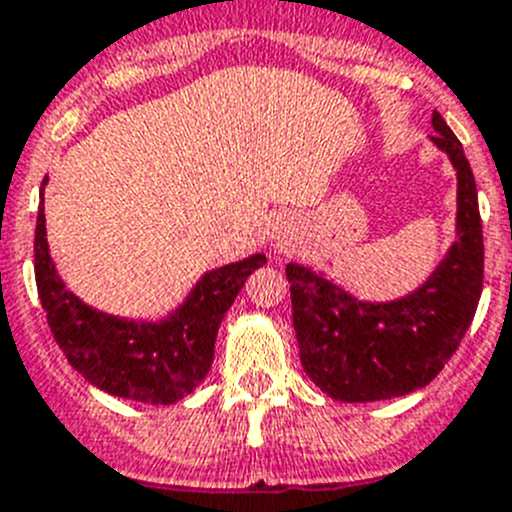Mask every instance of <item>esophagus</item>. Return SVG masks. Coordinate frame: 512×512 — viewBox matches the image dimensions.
I'll list each match as a JSON object with an SVG mask.
<instances>
[{
    "mask_svg": "<svg viewBox=\"0 0 512 512\" xmlns=\"http://www.w3.org/2000/svg\"><path fill=\"white\" fill-rule=\"evenodd\" d=\"M274 238H279V243H276V246H281V243H286V233H284V236H281V231H279V236H274Z\"/></svg>",
    "mask_w": 512,
    "mask_h": 512,
    "instance_id": "obj_1",
    "label": "esophagus"
}]
</instances>
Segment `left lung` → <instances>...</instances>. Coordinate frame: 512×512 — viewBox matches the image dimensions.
I'll list each match as a JSON object with an SVG mask.
<instances>
[{
    "mask_svg": "<svg viewBox=\"0 0 512 512\" xmlns=\"http://www.w3.org/2000/svg\"><path fill=\"white\" fill-rule=\"evenodd\" d=\"M432 143L457 170V241L425 286L392 304L352 299L304 266H286L301 364L342 402L402 397L442 372L483 294L478 188L460 140L432 113Z\"/></svg>",
    "mask_w": 512,
    "mask_h": 512,
    "instance_id": "1",
    "label": "left lung"
}]
</instances>
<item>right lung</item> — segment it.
Here are the masks:
<instances>
[{
	"label": "right lung",
	"mask_w": 512,
	"mask_h": 512,
	"mask_svg": "<svg viewBox=\"0 0 512 512\" xmlns=\"http://www.w3.org/2000/svg\"><path fill=\"white\" fill-rule=\"evenodd\" d=\"M264 253L211 271L188 301L160 324H135L100 314L65 289L47 251L45 198L34 233V279L57 347L95 387L115 397L173 405L193 392L213 362L218 324Z\"/></svg>",
	"instance_id": "obj_1"
}]
</instances>
